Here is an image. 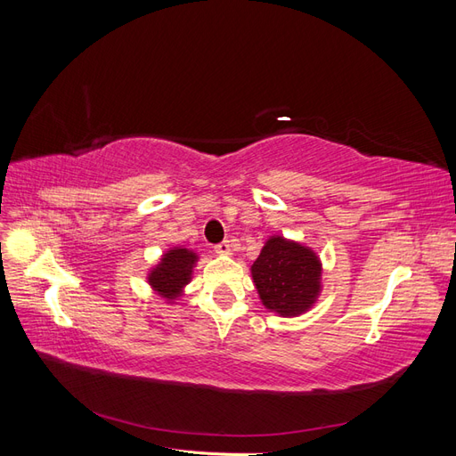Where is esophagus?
Listing matches in <instances>:
<instances>
[{"mask_svg":"<svg viewBox=\"0 0 456 456\" xmlns=\"http://www.w3.org/2000/svg\"><path fill=\"white\" fill-rule=\"evenodd\" d=\"M215 251L218 253V255H230V251H232V243L226 240V241H220L216 247H215Z\"/></svg>","mask_w":456,"mask_h":456,"instance_id":"esophagus-1","label":"esophagus"}]
</instances>
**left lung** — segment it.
I'll return each mask as SVG.
<instances>
[{
  "label": "left lung",
  "instance_id": "1",
  "mask_svg": "<svg viewBox=\"0 0 456 456\" xmlns=\"http://www.w3.org/2000/svg\"><path fill=\"white\" fill-rule=\"evenodd\" d=\"M262 305L281 315H298L320 293V260L295 241L272 238L253 265Z\"/></svg>",
  "mask_w": 456,
  "mask_h": 456
}]
</instances>
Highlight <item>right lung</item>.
Returning <instances> with one entry per match:
<instances>
[{
	"label": "right lung",
	"instance_id": "right-lung-1",
	"mask_svg": "<svg viewBox=\"0 0 456 456\" xmlns=\"http://www.w3.org/2000/svg\"><path fill=\"white\" fill-rule=\"evenodd\" d=\"M196 255L188 249H173L161 258V265L150 273L151 287L165 298H175L181 295V289L190 281L191 266Z\"/></svg>",
	"mask_w": 456,
	"mask_h": 456
}]
</instances>
